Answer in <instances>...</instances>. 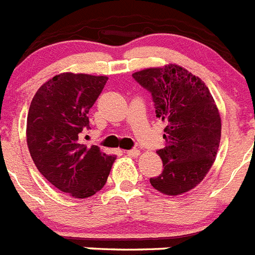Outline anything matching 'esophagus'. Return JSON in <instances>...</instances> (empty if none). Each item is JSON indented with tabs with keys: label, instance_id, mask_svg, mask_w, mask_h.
<instances>
[{
	"label": "esophagus",
	"instance_id": "obj_1",
	"mask_svg": "<svg viewBox=\"0 0 255 255\" xmlns=\"http://www.w3.org/2000/svg\"><path fill=\"white\" fill-rule=\"evenodd\" d=\"M139 153H140V152H139V149H136V148L128 149V151H126V154H128V156H130V157H136V156H139Z\"/></svg>",
	"mask_w": 255,
	"mask_h": 255
}]
</instances>
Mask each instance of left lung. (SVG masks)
I'll return each instance as SVG.
<instances>
[{"mask_svg": "<svg viewBox=\"0 0 255 255\" xmlns=\"http://www.w3.org/2000/svg\"><path fill=\"white\" fill-rule=\"evenodd\" d=\"M148 90L156 117L165 123V147L157 151L164 170L151 178L165 195L188 192L201 182L218 152L221 116L206 85L180 65L148 68L132 73Z\"/></svg>", "mask_w": 255, "mask_h": 255, "instance_id": "obj_1", "label": "left lung"}]
</instances>
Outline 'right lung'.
<instances>
[{"label":"right lung","instance_id":"obj_1","mask_svg":"<svg viewBox=\"0 0 255 255\" xmlns=\"http://www.w3.org/2000/svg\"><path fill=\"white\" fill-rule=\"evenodd\" d=\"M108 77L60 73L34 94L27 117V144L34 165L47 182L76 199L101 191L116 156L98 145L86 147L89 111Z\"/></svg>","mask_w":255,"mask_h":255}]
</instances>
